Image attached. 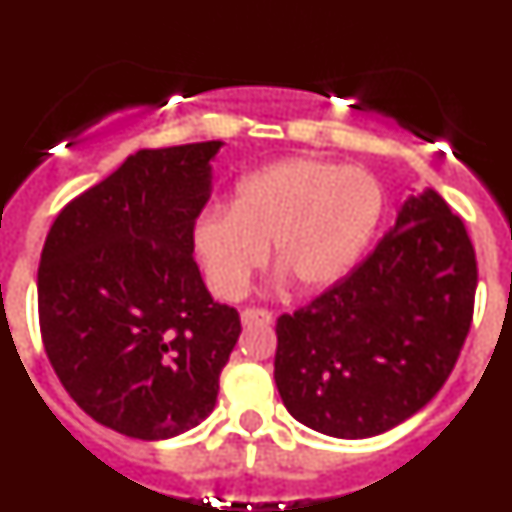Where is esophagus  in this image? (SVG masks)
I'll use <instances>...</instances> for the list:
<instances>
[{"label":"esophagus","instance_id":"34e87169","mask_svg":"<svg viewBox=\"0 0 512 512\" xmlns=\"http://www.w3.org/2000/svg\"><path fill=\"white\" fill-rule=\"evenodd\" d=\"M271 320H274V315H271L269 310H264V307H246V310L241 312L243 328H253V325H269Z\"/></svg>","mask_w":512,"mask_h":512}]
</instances>
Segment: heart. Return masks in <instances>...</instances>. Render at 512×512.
<instances>
[{
    "label": "heart",
    "mask_w": 512,
    "mask_h": 512,
    "mask_svg": "<svg viewBox=\"0 0 512 512\" xmlns=\"http://www.w3.org/2000/svg\"><path fill=\"white\" fill-rule=\"evenodd\" d=\"M382 192L372 174L282 158L235 184L228 210L197 217L192 253L217 297L246 295L271 246L274 269L297 292L318 295L356 269L377 233Z\"/></svg>",
    "instance_id": "1"
}]
</instances>
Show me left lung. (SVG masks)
Returning a JSON list of instances; mask_svg holds the SVG:
<instances>
[{
    "mask_svg": "<svg viewBox=\"0 0 512 512\" xmlns=\"http://www.w3.org/2000/svg\"><path fill=\"white\" fill-rule=\"evenodd\" d=\"M477 261L436 189L408 197L359 269L277 320L284 408L333 438H369L425 408L472 325Z\"/></svg>",
    "mask_w": 512,
    "mask_h": 512,
    "instance_id": "8db88e82",
    "label": "left lung"
}]
</instances>
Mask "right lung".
<instances>
[{
    "label": "right lung",
    "instance_id": "add662e5",
    "mask_svg": "<svg viewBox=\"0 0 512 512\" xmlns=\"http://www.w3.org/2000/svg\"><path fill=\"white\" fill-rule=\"evenodd\" d=\"M220 140L138 151L58 212L38 269L53 372L89 418L161 441L212 413L241 318L212 300L189 233Z\"/></svg>",
    "mask_w": 512,
    "mask_h": 512
}]
</instances>
